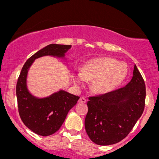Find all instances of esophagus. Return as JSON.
Masks as SVG:
<instances>
[{"mask_svg":"<svg viewBox=\"0 0 159 159\" xmlns=\"http://www.w3.org/2000/svg\"><path fill=\"white\" fill-rule=\"evenodd\" d=\"M87 102V99L84 97H81L78 100V102L79 103H85Z\"/></svg>","mask_w":159,"mask_h":159,"instance_id":"obj_1","label":"esophagus"}]
</instances>
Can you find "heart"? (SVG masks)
<instances>
[{"label": "heart", "mask_w": 159, "mask_h": 159, "mask_svg": "<svg viewBox=\"0 0 159 159\" xmlns=\"http://www.w3.org/2000/svg\"><path fill=\"white\" fill-rule=\"evenodd\" d=\"M128 74L124 63L111 57H98L87 61L81 71H74L72 78L76 86L82 87L91 81L90 90L98 94L112 92L123 83Z\"/></svg>", "instance_id": "heart-1"}]
</instances>
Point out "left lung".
Returning <instances> with one entry per match:
<instances>
[{"mask_svg":"<svg viewBox=\"0 0 159 159\" xmlns=\"http://www.w3.org/2000/svg\"><path fill=\"white\" fill-rule=\"evenodd\" d=\"M145 96L144 81L134 65L132 78L125 87L89 97L84 126L90 139L101 146L124 139L143 114Z\"/></svg>","mask_w":159,"mask_h":159,"instance_id":"8db88e82","label":"left lung"}]
</instances>
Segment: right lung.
<instances>
[{
	"label": "right lung",
	"instance_id": "right-lung-1",
	"mask_svg": "<svg viewBox=\"0 0 159 159\" xmlns=\"http://www.w3.org/2000/svg\"><path fill=\"white\" fill-rule=\"evenodd\" d=\"M71 45L50 44L30 57L23 66L16 84L19 113L21 120L33 132L41 136H48L61 128L68 112L77 103L78 96L63 89L45 97H37L28 90L27 84L29 69L36 59L45 56L63 60Z\"/></svg>",
	"mask_w": 159,
	"mask_h": 159
}]
</instances>
